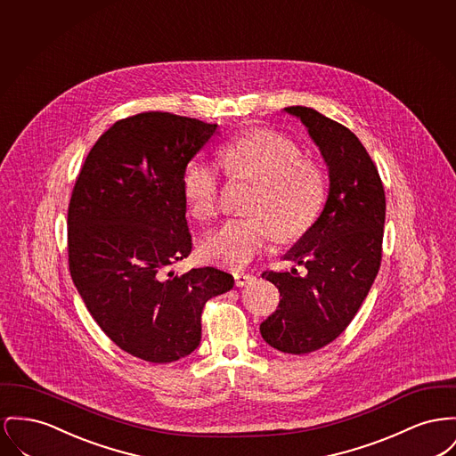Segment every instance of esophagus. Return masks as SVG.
I'll return each instance as SVG.
<instances>
[{"label": "esophagus", "mask_w": 456, "mask_h": 456, "mask_svg": "<svg viewBox=\"0 0 456 456\" xmlns=\"http://www.w3.org/2000/svg\"><path fill=\"white\" fill-rule=\"evenodd\" d=\"M234 281H236V286H238V288H244V286L251 284V282L255 281V277L249 275V273H244V272H236V273H234Z\"/></svg>", "instance_id": "1"}]
</instances>
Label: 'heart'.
Returning a JSON list of instances; mask_svg holds the SVG:
<instances>
[{
    "instance_id": "heart-1",
    "label": "heart",
    "mask_w": 456,
    "mask_h": 456,
    "mask_svg": "<svg viewBox=\"0 0 456 456\" xmlns=\"http://www.w3.org/2000/svg\"><path fill=\"white\" fill-rule=\"evenodd\" d=\"M218 159L232 177L256 183L249 212L244 218H229L200 242L207 262L227 267H246L277 234L282 241L303 236L317 222L327 181L321 165L303 159L299 146L286 135L256 129L224 142ZM183 194L189 212L208 220L218 210L220 179L214 165L189 163Z\"/></svg>"
}]
</instances>
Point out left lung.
Masks as SVG:
<instances>
[{
  "instance_id": "8db88e82",
  "label": "left lung",
  "mask_w": 456,
  "mask_h": 456,
  "mask_svg": "<svg viewBox=\"0 0 456 456\" xmlns=\"http://www.w3.org/2000/svg\"><path fill=\"white\" fill-rule=\"evenodd\" d=\"M297 117L329 168L321 216L284 255L306 268L264 272L282 296L260 332L272 348L305 354L332 343L369 295L382 258L386 196L377 167L348 127L306 107Z\"/></svg>"
}]
</instances>
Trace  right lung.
Instances as JSON below:
<instances>
[{
    "label": "right lung",
    "mask_w": 456,
    "mask_h": 456,
    "mask_svg": "<svg viewBox=\"0 0 456 456\" xmlns=\"http://www.w3.org/2000/svg\"><path fill=\"white\" fill-rule=\"evenodd\" d=\"M215 134L216 124L167 111L122 118L91 148L72 191V281L108 338L151 363L198 348L205 303L234 286L218 268H168L192 248L186 167Z\"/></svg>",
    "instance_id": "add662e5"
}]
</instances>
